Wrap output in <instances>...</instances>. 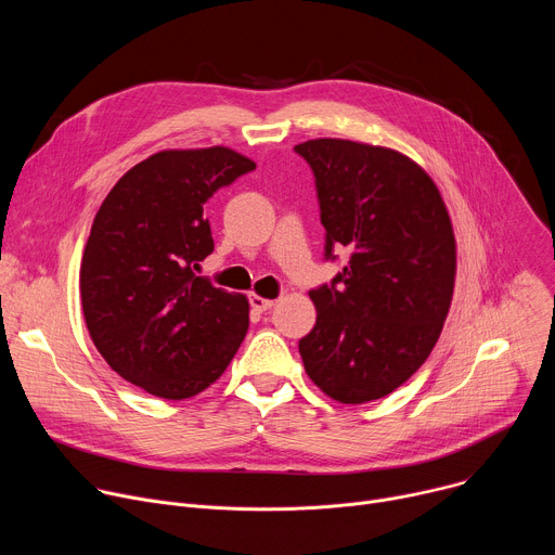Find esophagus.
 <instances>
[{
    "label": "esophagus",
    "mask_w": 555,
    "mask_h": 555,
    "mask_svg": "<svg viewBox=\"0 0 555 555\" xmlns=\"http://www.w3.org/2000/svg\"><path fill=\"white\" fill-rule=\"evenodd\" d=\"M250 307H253V311H268L272 305H274V300L272 298H263V296H259V294H250Z\"/></svg>",
    "instance_id": "esophagus-1"
}]
</instances>
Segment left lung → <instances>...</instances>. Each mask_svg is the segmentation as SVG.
I'll use <instances>...</instances> for the list:
<instances>
[{
	"mask_svg": "<svg viewBox=\"0 0 555 555\" xmlns=\"http://www.w3.org/2000/svg\"><path fill=\"white\" fill-rule=\"evenodd\" d=\"M325 225V259L349 263L309 292L307 375L343 404L379 400L430 356L450 309L456 248L446 204L411 157L338 138L296 144Z\"/></svg>",
	"mask_w": 555,
	"mask_h": 555,
	"instance_id": "8db88e82",
	"label": "left lung"
}]
</instances>
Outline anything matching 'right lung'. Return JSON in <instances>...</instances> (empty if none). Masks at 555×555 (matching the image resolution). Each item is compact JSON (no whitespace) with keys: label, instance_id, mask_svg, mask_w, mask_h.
I'll list each match as a JSON object with an SVG mask.
<instances>
[{"label":"right lung","instance_id":"obj_1","mask_svg":"<svg viewBox=\"0 0 555 555\" xmlns=\"http://www.w3.org/2000/svg\"><path fill=\"white\" fill-rule=\"evenodd\" d=\"M225 146L160 151L101 204L81 261V302L105 362L155 398L186 400L230 364L248 332V300L195 270L215 244L208 199L255 171Z\"/></svg>","mask_w":555,"mask_h":555}]
</instances>
